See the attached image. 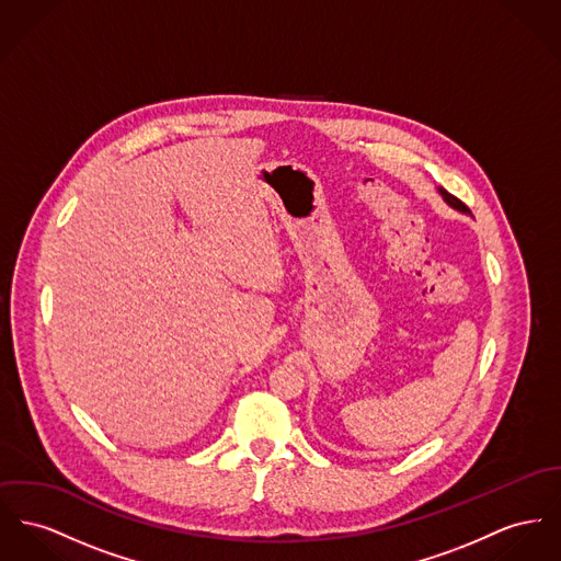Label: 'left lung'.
<instances>
[{
	"label": "left lung",
	"instance_id": "left-lung-1",
	"mask_svg": "<svg viewBox=\"0 0 561 561\" xmlns=\"http://www.w3.org/2000/svg\"><path fill=\"white\" fill-rule=\"evenodd\" d=\"M438 193L443 195V199L447 202L450 208H455V210H459V213H463V215H470V210H468V208H466V206H463V204H461L457 197H453L448 191H445L443 187H438Z\"/></svg>",
	"mask_w": 561,
	"mask_h": 561
}]
</instances>
